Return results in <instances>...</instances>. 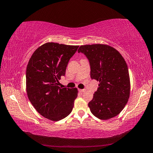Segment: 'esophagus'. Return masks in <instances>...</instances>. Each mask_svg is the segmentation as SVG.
<instances>
[{
	"instance_id": "esophagus-1",
	"label": "esophagus",
	"mask_w": 153,
	"mask_h": 153,
	"mask_svg": "<svg viewBox=\"0 0 153 153\" xmlns=\"http://www.w3.org/2000/svg\"><path fill=\"white\" fill-rule=\"evenodd\" d=\"M79 92H81V93H83V92L85 91V89H79Z\"/></svg>"
}]
</instances>
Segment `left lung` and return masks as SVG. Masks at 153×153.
<instances>
[{
  "label": "left lung",
  "instance_id": "obj_1",
  "mask_svg": "<svg viewBox=\"0 0 153 153\" xmlns=\"http://www.w3.org/2000/svg\"><path fill=\"white\" fill-rule=\"evenodd\" d=\"M91 66V78L99 81V87L89 102L94 116L102 120L114 117L126 106L130 95L128 68L121 54L105 44L81 45Z\"/></svg>",
  "mask_w": 153,
  "mask_h": 153
}]
</instances>
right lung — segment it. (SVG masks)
<instances>
[{
	"label": "right lung",
	"instance_id": "right-lung-1",
	"mask_svg": "<svg viewBox=\"0 0 153 153\" xmlns=\"http://www.w3.org/2000/svg\"><path fill=\"white\" fill-rule=\"evenodd\" d=\"M78 47L46 42L35 50L27 65V96L36 111L51 121L65 118L73 108L78 89L61 88L58 85Z\"/></svg>",
	"mask_w": 153,
	"mask_h": 153
}]
</instances>
